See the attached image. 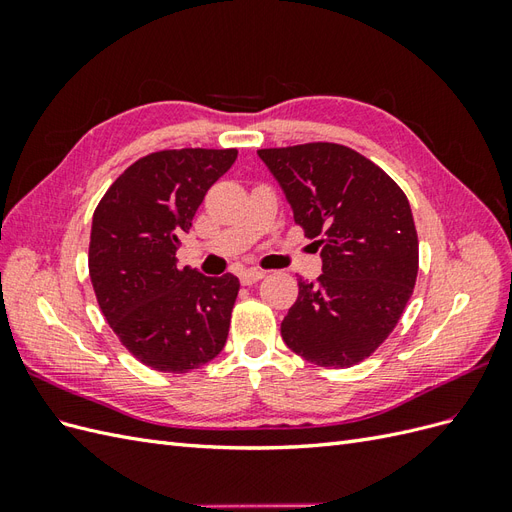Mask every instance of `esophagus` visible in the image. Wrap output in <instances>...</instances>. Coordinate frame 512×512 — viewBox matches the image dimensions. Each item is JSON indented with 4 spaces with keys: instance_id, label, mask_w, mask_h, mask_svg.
Wrapping results in <instances>:
<instances>
[{
    "instance_id": "34e87169",
    "label": "esophagus",
    "mask_w": 512,
    "mask_h": 512,
    "mask_svg": "<svg viewBox=\"0 0 512 512\" xmlns=\"http://www.w3.org/2000/svg\"><path fill=\"white\" fill-rule=\"evenodd\" d=\"M265 273H267V271H260V269H243V271L239 273L241 284H245V286L256 284V282L262 280V277H265Z\"/></svg>"
}]
</instances>
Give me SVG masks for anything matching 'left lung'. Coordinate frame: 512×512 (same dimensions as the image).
<instances>
[{
  "mask_svg": "<svg viewBox=\"0 0 512 512\" xmlns=\"http://www.w3.org/2000/svg\"><path fill=\"white\" fill-rule=\"evenodd\" d=\"M258 156L322 258L318 280L299 282L284 342L320 367L361 363L397 327L416 284L408 198L380 166L337 143L258 149Z\"/></svg>",
  "mask_w": 512,
  "mask_h": 512,
  "instance_id": "8db88e82",
  "label": "left lung"
}]
</instances>
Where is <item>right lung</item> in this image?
<instances>
[{
    "instance_id": "add662e5",
    "label": "right lung",
    "mask_w": 512,
    "mask_h": 512,
    "mask_svg": "<svg viewBox=\"0 0 512 512\" xmlns=\"http://www.w3.org/2000/svg\"><path fill=\"white\" fill-rule=\"evenodd\" d=\"M237 149H164L136 160L94 211L89 277L104 318L143 365L188 374L226 344L239 280L177 267L179 235Z\"/></svg>"
}]
</instances>
